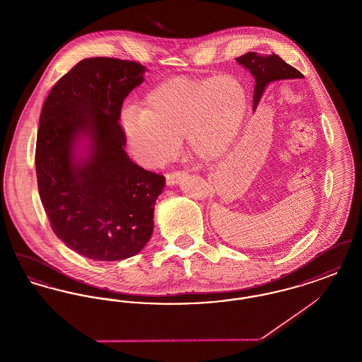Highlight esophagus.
<instances>
[{
    "instance_id": "obj_1",
    "label": "esophagus",
    "mask_w": 362,
    "mask_h": 362,
    "mask_svg": "<svg viewBox=\"0 0 362 362\" xmlns=\"http://www.w3.org/2000/svg\"><path fill=\"white\" fill-rule=\"evenodd\" d=\"M185 176H186V173H182V171L167 173V185H168V186H175V185H177Z\"/></svg>"
}]
</instances>
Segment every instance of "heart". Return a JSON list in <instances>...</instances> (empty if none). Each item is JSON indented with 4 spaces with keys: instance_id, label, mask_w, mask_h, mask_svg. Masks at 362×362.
Listing matches in <instances>:
<instances>
[{
    "instance_id": "heart-1",
    "label": "heart",
    "mask_w": 362,
    "mask_h": 362,
    "mask_svg": "<svg viewBox=\"0 0 362 362\" xmlns=\"http://www.w3.org/2000/svg\"><path fill=\"white\" fill-rule=\"evenodd\" d=\"M247 110V89L235 76L173 77L148 92L142 111L126 110L122 129L149 167L173 160L183 136L191 155L213 163L236 142Z\"/></svg>"
}]
</instances>
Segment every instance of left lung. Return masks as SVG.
Masks as SVG:
<instances>
[{
    "instance_id": "left-lung-1",
    "label": "left lung",
    "mask_w": 362,
    "mask_h": 362,
    "mask_svg": "<svg viewBox=\"0 0 362 362\" xmlns=\"http://www.w3.org/2000/svg\"><path fill=\"white\" fill-rule=\"evenodd\" d=\"M238 64L243 65L255 78L254 89V110L257 108L266 86L270 83L286 78H303L304 76L289 64H286L276 54L260 55L258 52H247L236 58Z\"/></svg>"
}]
</instances>
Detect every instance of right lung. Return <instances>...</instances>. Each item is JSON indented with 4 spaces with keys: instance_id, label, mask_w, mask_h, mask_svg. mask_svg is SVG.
Returning a JSON list of instances; mask_svg holds the SVG:
<instances>
[{
    "instance_id": "1",
    "label": "right lung",
    "mask_w": 362,
    "mask_h": 362,
    "mask_svg": "<svg viewBox=\"0 0 362 362\" xmlns=\"http://www.w3.org/2000/svg\"><path fill=\"white\" fill-rule=\"evenodd\" d=\"M145 66L118 58H86L52 86L43 104L35 167L52 232L95 260L138 254L153 232L165 177L133 163L119 124L126 96ZM86 140V151L76 145Z\"/></svg>"
}]
</instances>
